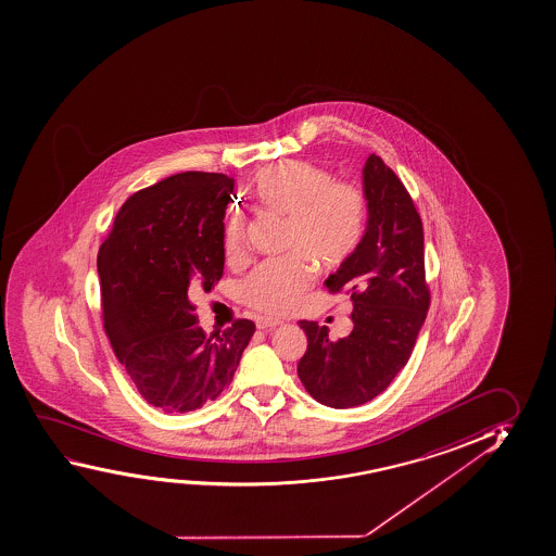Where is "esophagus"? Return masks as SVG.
Instances as JSON below:
<instances>
[{
    "instance_id": "obj_1",
    "label": "esophagus",
    "mask_w": 556,
    "mask_h": 556,
    "mask_svg": "<svg viewBox=\"0 0 556 556\" xmlns=\"http://www.w3.org/2000/svg\"><path fill=\"white\" fill-rule=\"evenodd\" d=\"M278 326H282V320L270 318V316H261L257 320L258 330H274V328H278Z\"/></svg>"
}]
</instances>
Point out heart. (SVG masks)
<instances>
[{
    "mask_svg": "<svg viewBox=\"0 0 556 556\" xmlns=\"http://www.w3.org/2000/svg\"><path fill=\"white\" fill-rule=\"evenodd\" d=\"M257 193L268 207L291 213L288 248L311 245L316 255L338 258L355 245L363 232L366 200L353 184L330 180L320 166L288 161L265 170ZM245 251V232L240 218H232L224 233V255L238 263ZM313 274L301 258L265 261L241 283V298L249 307L283 315L305 298Z\"/></svg>",
    "mask_w": 556,
    "mask_h": 556,
    "instance_id": "heart-1",
    "label": "heart"
}]
</instances>
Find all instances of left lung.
<instances>
[{"mask_svg": "<svg viewBox=\"0 0 556 556\" xmlns=\"http://www.w3.org/2000/svg\"><path fill=\"white\" fill-rule=\"evenodd\" d=\"M368 220L363 238L326 288L348 291L353 330L333 341L328 326L299 320L307 351L299 380L332 408L365 405L406 365L430 307L424 278L422 220L403 182L378 155L363 168Z\"/></svg>", "mask_w": 556, "mask_h": 556, "instance_id": "1", "label": "left lung"}]
</instances>
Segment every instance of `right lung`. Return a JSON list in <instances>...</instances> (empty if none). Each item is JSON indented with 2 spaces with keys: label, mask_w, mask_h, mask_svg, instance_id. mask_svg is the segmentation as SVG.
I'll return each instance as SVG.
<instances>
[{
  "label": "right lung",
  "mask_w": 556,
  "mask_h": 556,
  "mask_svg": "<svg viewBox=\"0 0 556 556\" xmlns=\"http://www.w3.org/2000/svg\"><path fill=\"white\" fill-rule=\"evenodd\" d=\"M233 180L180 173L136 191L101 243L103 328L150 405L188 413L230 386L255 324L201 330L191 295L224 270V213Z\"/></svg>",
  "instance_id": "obj_1"
}]
</instances>
